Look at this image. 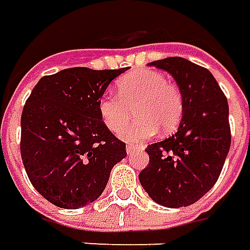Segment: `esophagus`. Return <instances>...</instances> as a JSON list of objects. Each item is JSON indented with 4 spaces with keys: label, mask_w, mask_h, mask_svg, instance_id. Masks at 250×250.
I'll list each match as a JSON object with an SVG mask.
<instances>
[{
    "label": "esophagus",
    "mask_w": 250,
    "mask_h": 250,
    "mask_svg": "<svg viewBox=\"0 0 250 250\" xmlns=\"http://www.w3.org/2000/svg\"><path fill=\"white\" fill-rule=\"evenodd\" d=\"M136 147H137V145H135V143H128V145H126V151L130 152L132 150H135Z\"/></svg>",
    "instance_id": "esophagus-1"
}]
</instances>
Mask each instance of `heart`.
Returning <instances> with one entry per match:
<instances>
[{
  "label": "heart",
  "instance_id": "1",
  "mask_svg": "<svg viewBox=\"0 0 250 250\" xmlns=\"http://www.w3.org/2000/svg\"><path fill=\"white\" fill-rule=\"evenodd\" d=\"M117 94L104 95L99 100L102 121L111 132H118L131 118L135 108L138 120L122 129L125 140H143L157 129L170 132L182 121L184 102L179 88L167 77L152 70H139L117 82Z\"/></svg>",
  "mask_w": 250,
  "mask_h": 250
}]
</instances>
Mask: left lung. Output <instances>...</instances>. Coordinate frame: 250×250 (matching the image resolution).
<instances>
[{
	"label": "left lung",
	"mask_w": 250,
	"mask_h": 250,
	"mask_svg": "<svg viewBox=\"0 0 250 250\" xmlns=\"http://www.w3.org/2000/svg\"><path fill=\"white\" fill-rule=\"evenodd\" d=\"M150 64L175 78L184 111L175 135L147 146L150 162L139 180L157 204L188 207L202 198L222 173L231 145L229 103L205 67L177 56Z\"/></svg>",
	"instance_id": "1"
}]
</instances>
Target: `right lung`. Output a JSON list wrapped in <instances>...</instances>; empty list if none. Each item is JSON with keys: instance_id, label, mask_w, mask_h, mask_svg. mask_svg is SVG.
<instances>
[{"instance_id": "1", "label": "right lung", "mask_w": 250, "mask_h": 250, "mask_svg": "<svg viewBox=\"0 0 250 250\" xmlns=\"http://www.w3.org/2000/svg\"><path fill=\"white\" fill-rule=\"evenodd\" d=\"M118 70L73 67L45 75L21 113L20 154L28 179L51 204L78 209L100 197L125 143L102 121L99 100Z\"/></svg>"}]
</instances>
